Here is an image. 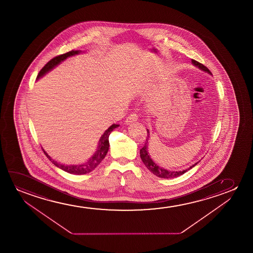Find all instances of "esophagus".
I'll return each mask as SVG.
<instances>
[{
	"label": "esophagus",
	"mask_w": 253,
	"mask_h": 253,
	"mask_svg": "<svg viewBox=\"0 0 253 253\" xmlns=\"http://www.w3.org/2000/svg\"><path fill=\"white\" fill-rule=\"evenodd\" d=\"M137 120H138V116H137V114H135V113H132V114L128 116V118H126V120H125V124H126V125H129V124L137 121Z\"/></svg>",
	"instance_id": "esophagus-1"
}]
</instances>
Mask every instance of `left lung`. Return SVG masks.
<instances>
[{
  "instance_id": "left-lung-1",
  "label": "left lung",
  "mask_w": 253,
  "mask_h": 253,
  "mask_svg": "<svg viewBox=\"0 0 253 253\" xmlns=\"http://www.w3.org/2000/svg\"><path fill=\"white\" fill-rule=\"evenodd\" d=\"M192 63L194 64V66H198L200 69L203 70L204 72H208V73L211 74L210 70L208 69V67H206L204 65H202L201 63L198 62L194 59H192ZM148 132V137L146 139L145 144L142 147V149H140V156L142 159V163H144V165L147 167V169L152 172L156 176L160 177V178H165V179H169V178H174V177H178L186 173L187 170L191 169L192 168H194L196 164L199 163H194L193 166L189 167L187 169L182 170V171H169V170L164 169L163 168L158 166L156 163H154L150 156H149V150H148V144H149V129H147Z\"/></svg>"
}]
</instances>
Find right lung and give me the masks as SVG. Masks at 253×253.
Wrapping results in <instances>:
<instances>
[{"label":"right lung","instance_id":"obj_1","mask_svg":"<svg viewBox=\"0 0 253 253\" xmlns=\"http://www.w3.org/2000/svg\"><path fill=\"white\" fill-rule=\"evenodd\" d=\"M81 51H74L72 50L70 52L61 54V55L56 56L53 59H51L50 61L45 64V66L42 68L40 73H39L38 76H37V80L44 76L45 73H48L49 71H51L52 68H54L56 66H58L59 63L65 60L66 58L71 57V56L76 55L79 54ZM119 125H114L110 126V128L106 129L104 131V134L102 135L100 139H99V142H98V146H97V150L96 153L94 154L92 157L90 158L87 163H82V164H79V165H65L62 163H58L56 162L55 160L52 159L48 154L45 152V150L43 149V152L45 154V156L48 158L51 162H52L56 167L59 168L60 169L66 171L67 173H73V174H84V173H88L91 172L92 170L95 169L97 168L98 164H100L101 162L103 161L106 154H107L108 150H109V147H110V142H109V135L111 134V131L114 128H118Z\"/></svg>","mask_w":253,"mask_h":253}]
</instances>
